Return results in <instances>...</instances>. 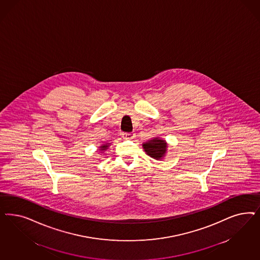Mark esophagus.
I'll use <instances>...</instances> for the list:
<instances>
[{
  "instance_id": "esophagus-1",
  "label": "esophagus",
  "mask_w": 260,
  "mask_h": 260,
  "mask_svg": "<svg viewBox=\"0 0 260 260\" xmlns=\"http://www.w3.org/2000/svg\"><path fill=\"white\" fill-rule=\"evenodd\" d=\"M134 137V133H122V138L125 140H132Z\"/></svg>"
}]
</instances>
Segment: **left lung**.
Wrapping results in <instances>:
<instances>
[{
  "label": "left lung",
  "instance_id": "1",
  "mask_svg": "<svg viewBox=\"0 0 260 260\" xmlns=\"http://www.w3.org/2000/svg\"><path fill=\"white\" fill-rule=\"evenodd\" d=\"M143 147L144 151L148 156L155 159H161L166 153L168 144L165 140H160L159 138H154L149 140L148 142L143 143Z\"/></svg>",
  "mask_w": 260,
  "mask_h": 260
}]
</instances>
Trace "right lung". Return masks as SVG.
Returning <instances> with one entry per match:
<instances>
[{
  "label": "right lung",
  "mask_w": 260,
  "mask_h": 260,
  "mask_svg": "<svg viewBox=\"0 0 260 260\" xmlns=\"http://www.w3.org/2000/svg\"><path fill=\"white\" fill-rule=\"evenodd\" d=\"M108 147H109V143H105V144H102L100 148H101V151H104L108 149Z\"/></svg>",
  "instance_id": "add662e5"
}]
</instances>
